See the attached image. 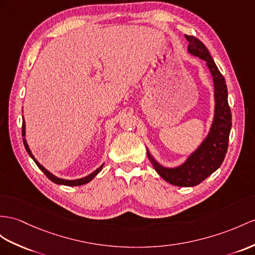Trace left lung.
I'll list each match as a JSON object with an SVG mask.
<instances>
[{"label": "left lung", "mask_w": 255, "mask_h": 255, "mask_svg": "<svg viewBox=\"0 0 255 255\" xmlns=\"http://www.w3.org/2000/svg\"><path fill=\"white\" fill-rule=\"evenodd\" d=\"M185 38L189 42L188 52L207 61V66L214 80L215 116L212 128L201 146L183 165L175 169H166L161 166L150 156L148 150L147 156L154 170L164 181L181 187H192L203 182L219 169L224 161L232 128V111L228 105L225 79L216 67L207 47L194 35H185Z\"/></svg>", "instance_id": "obj_1"}]
</instances>
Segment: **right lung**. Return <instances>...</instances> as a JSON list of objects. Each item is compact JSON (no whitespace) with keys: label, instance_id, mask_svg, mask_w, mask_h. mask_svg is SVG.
Listing matches in <instances>:
<instances>
[{"label":"right lung","instance_id":"add662e5","mask_svg":"<svg viewBox=\"0 0 255 255\" xmlns=\"http://www.w3.org/2000/svg\"><path fill=\"white\" fill-rule=\"evenodd\" d=\"M21 134H22V136L24 137V121H22V128H21ZM22 140H23V145H24V148H26V150H27V152L29 153V156L33 159V161L35 162V164L39 166V169L44 173V174L47 176V178L48 179H51V181L53 182V183H55V184H59V185H66V186H80V185H83V184H86V183H89V182H91L93 178H94L99 172L102 171V169H103V166H104V164L103 165H101L98 167L97 170H95L94 172L92 173V174H90L89 176H86V177H83V178H80V179H76V181H68V179H63V178H58V177H56V176H54L52 173H49L47 170H45L44 167H43L38 161H36L35 159H34V157L32 156V153H31V151H30V149H29V147H28V144H27V141H26V139L24 138H22Z\"/></svg>","mask_w":255,"mask_h":255}]
</instances>
